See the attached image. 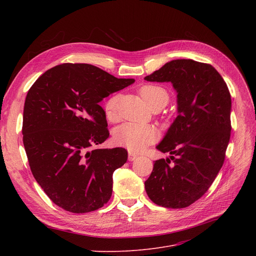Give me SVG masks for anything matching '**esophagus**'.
<instances>
[{
	"instance_id": "34e87169",
	"label": "esophagus",
	"mask_w": 256,
	"mask_h": 256,
	"mask_svg": "<svg viewBox=\"0 0 256 256\" xmlns=\"http://www.w3.org/2000/svg\"><path fill=\"white\" fill-rule=\"evenodd\" d=\"M137 156H138L135 152H128V160H135L137 158Z\"/></svg>"
}]
</instances>
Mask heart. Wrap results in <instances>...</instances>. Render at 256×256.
Masks as SVG:
<instances>
[{
    "instance_id": "obj_1",
    "label": "heart",
    "mask_w": 256,
    "mask_h": 256,
    "mask_svg": "<svg viewBox=\"0 0 256 256\" xmlns=\"http://www.w3.org/2000/svg\"><path fill=\"white\" fill-rule=\"evenodd\" d=\"M139 93L144 102L152 106L154 104H162L165 106L169 100L167 91L156 85H145L139 89ZM119 96H113L104 102V113L108 118L115 119L117 114ZM158 139L156 130L147 124H124L120 126L115 134L114 140L116 144L124 146L134 152H141L145 147L152 144Z\"/></svg>"
}]
</instances>
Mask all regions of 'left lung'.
Returning a JSON list of instances; mask_svg holds the SVG:
<instances>
[{
    "mask_svg": "<svg viewBox=\"0 0 256 256\" xmlns=\"http://www.w3.org/2000/svg\"><path fill=\"white\" fill-rule=\"evenodd\" d=\"M144 80L170 82L178 92V114L156 146L170 158L156 160L145 190L158 206L184 208L204 195L224 163L230 93L210 64L191 59L172 60Z\"/></svg>",
    "mask_w": 256,
    "mask_h": 256,
    "instance_id": "8db88e82",
    "label": "left lung"
}]
</instances>
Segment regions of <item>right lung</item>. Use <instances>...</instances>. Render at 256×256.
Listing matches in <instances>:
<instances>
[{
    "label": "right lung",
    "instance_id": "1",
    "mask_svg": "<svg viewBox=\"0 0 256 256\" xmlns=\"http://www.w3.org/2000/svg\"><path fill=\"white\" fill-rule=\"evenodd\" d=\"M134 78H117L85 63H64L40 76L26 94L22 141L33 176L54 204L84 214L112 195L113 172L124 165L121 147L89 150L109 137L98 104Z\"/></svg>",
    "mask_w": 256,
    "mask_h": 256
}]
</instances>
